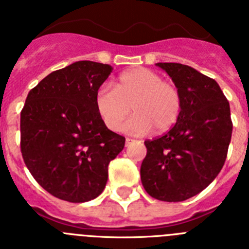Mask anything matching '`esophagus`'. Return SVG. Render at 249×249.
<instances>
[{
    "mask_svg": "<svg viewBox=\"0 0 249 249\" xmlns=\"http://www.w3.org/2000/svg\"><path fill=\"white\" fill-rule=\"evenodd\" d=\"M132 141H133V140H132V138H128V137H127V138H126V146H128V144L131 143Z\"/></svg>",
    "mask_w": 249,
    "mask_h": 249,
    "instance_id": "34e87169",
    "label": "esophagus"
}]
</instances>
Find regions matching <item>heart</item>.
<instances>
[{
    "mask_svg": "<svg viewBox=\"0 0 249 249\" xmlns=\"http://www.w3.org/2000/svg\"><path fill=\"white\" fill-rule=\"evenodd\" d=\"M94 106L107 128L118 131L132 111L135 116L124 129L143 135L155 128L164 132L177 122L182 107L181 92L177 86L163 81L157 72L144 67L123 72L116 87L103 85L96 92Z\"/></svg>",
    "mask_w": 249,
    "mask_h": 249,
    "instance_id": "obj_1",
    "label": "heart"
}]
</instances>
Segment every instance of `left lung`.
I'll return each mask as SVG.
<instances>
[{"label": "left lung", "mask_w": 249, "mask_h": 249, "mask_svg": "<svg viewBox=\"0 0 249 249\" xmlns=\"http://www.w3.org/2000/svg\"><path fill=\"white\" fill-rule=\"evenodd\" d=\"M182 97L181 113L167 133L144 141L141 181L151 197L182 202L221 172L232 137L230 103L213 78L181 63H157Z\"/></svg>", "instance_id": "obj_1"}]
</instances>
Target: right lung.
Instances as JSON below:
<instances>
[{"label": "right lung", "mask_w": 249, "mask_h": 249, "mask_svg": "<svg viewBox=\"0 0 249 249\" xmlns=\"http://www.w3.org/2000/svg\"><path fill=\"white\" fill-rule=\"evenodd\" d=\"M113 67L78 61L45 77L28 92L21 111V153L48 193L82 203L102 193L108 164L126 138L109 131L94 96Z\"/></svg>", "instance_id": "add662e5"}]
</instances>
